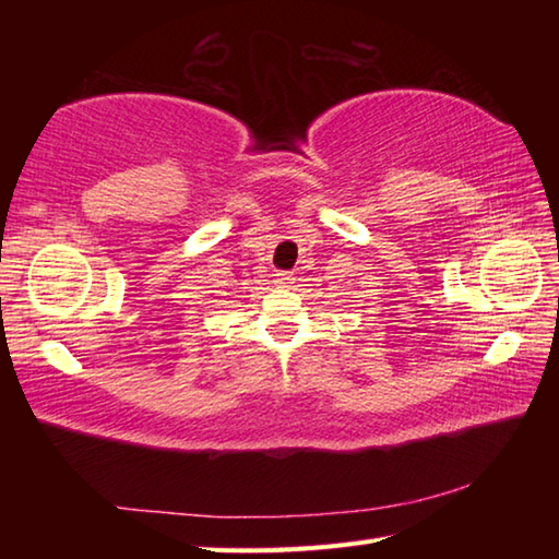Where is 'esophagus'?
Wrapping results in <instances>:
<instances>
[{
  "mask_svg": "<svg viewBox=\"0 0 559 559\" xmlns=\"http://www.w3.org/2000/svg\"><path fill=\"white\" fill-rule=\"evenodd\" d=\"M276 281H278V286L290 288L293 283H295V276H293V273H288V271H281V273H276Z\"/></svg>",
  "mask_w": 559,
  "mask_h": 559,
  "instance_id": "esophagus-1",
  "label": "esophagus"
}]
</instances>
